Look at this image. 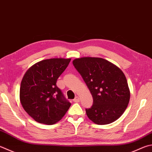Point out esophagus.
<instances>
[{
  "instance_id": "1",
  "label": "esophagus",
  "mask_w": 152,
  "mask_h": 152,
  "mask_svg": "<svg viewBox=\"0 0 152 152\" xmlns=\"http://www.w3.org/2000/svg\"><path fill=\"white\" fill-rule=\"evenodd\" d=\"M73 101L74 102H80V98L78 97V96H76L75 98L74 99Z\"/></svg>"
}]
</instances>
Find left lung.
Masks as SVG:
<instances>
[{
	"label": "left lung",
	"instance_id": "8db88e82",
	"mask_svg": "<svg viewBox=\"0 0 152 152\" xmlns=\"http://www.w3.org/2000/svg\"><path fill=\"white\" fill-rule=\"evenodd\" d=\"M93 98L86 109L88 118L98 125L117 120L128 107L130 91L125 74L116 65L102 58L82 57L72 61Z\"/></svg>",
	"mask_w": 152,
	"mask_h": 152
}]
</instances>
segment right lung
<instances>
[{
	"mask_svg": "<svg viewBox=\"0 0 152 152\" xmlns=\"http://www.w3.org/2000/svg\"><path fill=\"white\" fill-rule=\"evenodd\" d=\"M71 58L43 60L30 67L23 78L20 101L36 122L52 125L62 119L71 104L64 99L56 82Z\"/></svg>",
	"mask_w": 152,
	"mask_h": 152,
	"instance_id": "obj_1",
	"label": "right lung"
}]
</instances>
